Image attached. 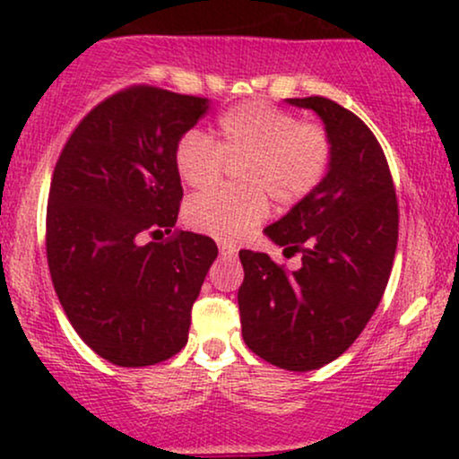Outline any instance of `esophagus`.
<instances>
[{"label": "esophagus", "instance_id": "esophagus-1", "mask_svg": "<svg viewBox=\"0 0 459 459\" xmlns=\"http://www.w3.org/2000/svg\"><path fill=\"white\" fill-rule=\"evenodd\" d=\"M220 252H222V255L226 256V255H237V247L233 246V244H226V241H222V244H220Z\"/></svg>", "mask_w": 459, "mask_h": 459}]
</instances>
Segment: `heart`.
Returning a JSON list of instances; mask_svg holds the SVG:
<instances>
[{"mask_svg":"<svg viewBox=\"0 0 459 459\" xmlns=\"http://www.w3.org/2000/svg\"><path fill=\"white\" fill-rule=\"evenodd\" d=\"M220 142L203 129H189L175 146V166L187 187H209L226 161H246L244 189H207L186 204V222L198 233L235 241L263 222L270 203L293 207L308 198L328 175V131L265 101H246L218 120Z\"/></svg>","mask_w":459,"mask_h":459,"instance_id":"obj_1","label":"heart"}]
</instances>
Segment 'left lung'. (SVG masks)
<instances>
[{
  "label": "left lung",
  "mask_w": 459,
  "mask_h": 459,
  "mask_svg": "<svg viewBox=\"0 0 459 459\" xmlns=\"http://www.w3.org/2000/svg\"><path fill=\"white\" fill-rule=\"evenodd\" d=\"M319 114L332 142L328 175L265 235L302 255L287 272L265 252L241 250L237 302L246 345L287 371L339 358L376 313L393 270L399 207L380 142L360 118L325 97L287 99Z\"/></svg>",
  "instance_id": "left-lung-1"
}]
</instances>
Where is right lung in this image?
I'll list each match as a JSON object with an SVG mask.
<instances>
[{"mask_svg":"<svg viewBox=\"0 0 459 459\" xmlns=\"http://www.w3.org/2000/svg\"><path fill=\"white\" fill-rule=\"evenodd\" d=\"M209 99L129 86L83 116L47 203V263L68 321L118 367L168 360L218 256L212 237L172 230L183 187L175 146ZM170 238L145 244V237Z\"/></svg>","mask_w":459,"mask_h":459,"instance_id":"obj_1","label":"right lung"}]
</instances>
